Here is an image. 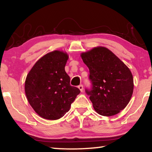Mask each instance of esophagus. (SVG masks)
Segmentation results:
<instances>
[{"mask_svg":"<svg viewBox=\"0 0 152 152\" xmlns=\"http://www.w3.org/2000/svg\"><path fill=\"white\" fill-rule=\"evenodd\" d=\"M78 88H79V90H80V91L81 92L83 91V86H82V85H79V86H78Z\"/></svg>","mask_w":152,"mask_h":152,"instance_id":"obj_1","label":"esophagus"}]
</instances>
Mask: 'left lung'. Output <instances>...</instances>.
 I'll return each instance as SVG.
<instances>
[{
    "instance_id": "8db88e82",
    "label": "left lung",
    "mask_w": 152,
    "mask_h": 152,
    "mask_svg": "<svg viewBox=\"0 0 152 152\" xmlns=\"http://www.w3.org/2000/svg\"><path fill=\"white\" fill-rule=\"evenodd\" d=\"M89 69L91 91L86 90L97 113L110 117L125 109L132 96L133 78L129 68L109 49L102 46L80 54Z\"/></svg>"
}]
</instances>
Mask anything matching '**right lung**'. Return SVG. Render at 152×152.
I'll return each mask as SVG.
<instances>
[{"label": "right lung", "instance_id": "1", "mask_svg": "<svg viewBox=\"0 0 152 152\" xmlns=\"http://www.w3.org/2000/svg\"><path fill=\"white\" fill-rule=\"evenodd\" d=\"M65 51L55 50L39 59L27 75L25 92L35 113L48 120H57L70 109L80 91L70 84L65 71Z\"/></svg>", "mask_w": 152, "mask_h": 152}]
</instances>
